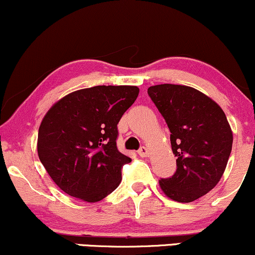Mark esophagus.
I'll return each instance as SVG.
<instances>
[{"mask_svg":"<svg viewBox=\"0 0 255 255\" xmlns=\"http://www.w3.org/2000/svg\"><path fill=\"white\" fill-rule=\"evenodd\" d=\"M137 154H139L140 157H147V155L149 154L148 148H147V147H145V146H142V147H141V148L139 149V151H137Z\"/></svg>","mask_w":255,"mask_h":255,"instance_id":"obj_1","label":"esophagus"}]
</instances>
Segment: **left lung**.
<instances>
[{
  "instance_id": "obj_1",
  "label": "left lung",
  "mask_w": 255,
  "mask_h": 255,
  "mask_svg": "<svg viewBox=\"0 0 255 255\" xmlns=\"http://www.w3.org/2000/svg\"><path fill=\"white\" fill-rule=\"evenodd\" d=\"M148 96L170 129L177 170L159 180L164 194L190 203L220 182L232 152L233 133L221 107L185 85L149 87Z\"/></svg>"
}]
</instances>
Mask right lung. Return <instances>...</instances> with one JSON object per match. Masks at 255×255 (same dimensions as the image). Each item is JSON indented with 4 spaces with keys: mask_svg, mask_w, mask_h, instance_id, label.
I'll list each match as a JSON object with an SVG mask.
<instances>
[{
    "mask_svg": "<svg viewBox=\"0 0 255 255\" xmlns=\"http://www.w3.org/2000/svg\"><path fill=\"white\" fill-rule=\"evenodd\" d=\"M139 88L97 85L63 97L39 128L38 154L59 188L72 197L98 202L118 188L131 161L116 146L118 124Z\"/></svg>",
    "mask_w": 255,
    "mask_h": 255,
    "instance_id": "right-lung-1",
    "label": "right lung"
}]
</instances>
